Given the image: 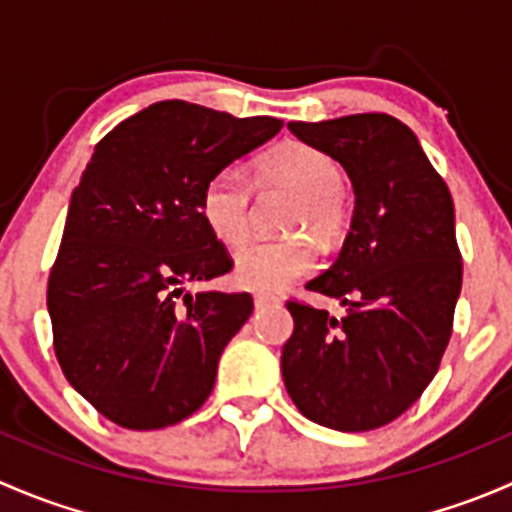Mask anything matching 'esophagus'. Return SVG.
<instances>
[{
	"label": "esophagus",
	"mask_w": 512,
	"mask_h": 512,
	"mask_svg": "<svg viewBox=\"0 0 512 512\" xmlns=\"http://www.w3.org/2000/svg\"><path fill=\"white\" fill-rule=\"evenodd\" d=\"M252 302H255V309H265V307H270V304H277V297H272V294L257 292L255 297H252Z\"/></svg>",
	"instance_id": "esophagus-1"
}]
</instances>
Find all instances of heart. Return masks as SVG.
I'll return each instance as SVG.
<instances>
[{
	"label": "heart",
	"mask_w": 512,
	"mask_h": 512,
	"mask_svg": "<svg viewBox=\"0 0 512 512\" xmlns=\"http://www.w3.org/2000/svg\"><path fill=\"white\" fill-rule=\"evenodd\" d=\"M257 183L282 185L299 195L289 227L309 230L319 242L332 245L349 223L342 168L324 151L304 143L285 146L257 163ZM205 225L225 245H240L250 230V183L237 170H220L208 180L200 198ZM317 265V247L309 237L255 240L237 250L235 280L247 289L277 292Z\"/></svg>",
	"instance_id": "1"
}]
</instances>
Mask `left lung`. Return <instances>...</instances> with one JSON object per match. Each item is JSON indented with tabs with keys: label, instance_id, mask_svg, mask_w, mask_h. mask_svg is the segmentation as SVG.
<instances>
[{
	"label": "left lung",
	"instance_id": "1",
	"mask_svg": "<svg viewBox=\"0 0 512 512\" xmlns=\"http://www.w3.org/2000/svg\"><path fill=\"white\" fill-rule=\"evenodd\" d=\"M289 131L347 170L354 213L334 265L307 282L344 314L287 304L282 379L309 421L371 431L423 394L451 339L463 282L451 190L416 133L386 113L292 121Z\"/></svg>",
	"mask_w": 512,
	"mask_h": 512
}]
</instances>
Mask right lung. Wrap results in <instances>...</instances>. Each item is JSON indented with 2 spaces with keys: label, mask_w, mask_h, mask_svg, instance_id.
Returning a JSON list of instances; mask_svg holds the SVG:
<instances>
[{
  "label": "right lung",
  "mask_w": 512,
  "mask_h": 512,
  "mask_svg": "<svg viewBox=\"0 0 512 512\" xmlns=\"http://www.w3.org/2000/svg\"><path fill=\"white\" fill-rule=\"evenodd\" d=\"M280 128L270 116L160 101L96 143L71 193L46 307L61 371L108 421L173 426L213 391L252 297L185 289L232 270L200 198Z\"/></svg>",
  "instance_id": "add662e5"
}]
</instances>
